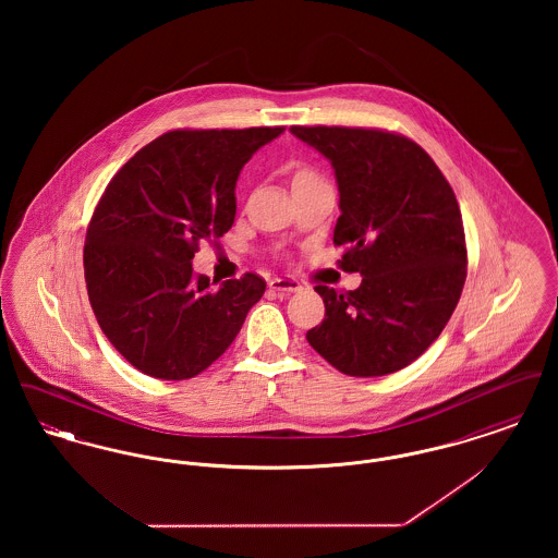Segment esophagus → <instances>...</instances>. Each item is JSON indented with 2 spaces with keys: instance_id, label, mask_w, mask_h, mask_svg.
<instances>
[{
  "instance_id": "esophagus-1",
  "label": "esophagus",
  "mask_w": 558,
  "mask_h": 558,
  "mask_svg": "<svg viewBox=\"0 0 558 558\" xmlns=\"http://www.w3.org/2000/svg\"><path fill=\"white\" fill-rule=\"evenodd\" d=\"M269 289H271V291L296 292L301 289V282H299L296 278H292V276H287V278H271V280H269Z\"/></svg>"
}]
</instances>
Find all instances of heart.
Here are the masks:
<instances>
[{
  "label": "heart",
  "instance_id": "1",
  "mask_svg": "<svg viewBox=\"0 0 558 558\" xmlns=\"http://www.w3.org/2000/svg\"><path fill=\"white\" fill-rule=\"evenodd\" d=\"M307 175H314V173H312V171H307V169H301L294 178H307Z\"/></svg>",
  "mask_w": 558,
  "mask_h": 558
}]
</instances>
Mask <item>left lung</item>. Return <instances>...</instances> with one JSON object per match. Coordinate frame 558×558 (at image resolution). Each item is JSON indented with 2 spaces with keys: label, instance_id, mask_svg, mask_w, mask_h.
<instances>
[{
  "label": "left lung",
  "instance_id": "left-lung-1",
  "mask_svg": "<svg viewBox=\"0 0 558 558\" xmlns=\"http://www.w3.org/2000/svg\"><path fill=\"white\" fill-rule=\"evenodd\" d=\"M330 160L341 217L339 262L360 271L355 291L324 284L322 324L307 343L349 376H385L418 360L441 335L466 280L462 215L448 180L425 150L362 128H291Z\"/></svg>",
  "mask_w": 558,
  "mask_h": 558
}]
</instances>
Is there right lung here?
<instances>
[{"label": "right lung", "instance_id": "right-lung-1", "mask_svg": "<svg viewBox=\"0 0 558 558\" xmlns=\"http://www.w3.org/2000/svg\"><path fill=\"white\" fill-rule=\"evenodd\" d=\"M284 128L175 130L137 150L110 180L83 248L96 319L133 368L184 380L232 345L266 280L196 276L201 240L221 239L236 217L244 162Z\"/></svg>", "mask_w": 558, "mask_h": 558}]
</instances>
